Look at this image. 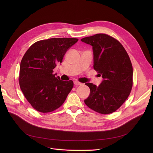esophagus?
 <instances>
[{"label": "esophagus", "instance_id": "esophagus-1", "mask_svg": "<svg viewBox=\"0 0 153 153\" xmlns=\"http://www.w3.org/2000/svg\"><path fill=\"white\" fill-rule=\"evenodd\" d=\"M74 84H75V85H82V83L78 82V81H75L74 82Z\"/></svg>", "mask_w": 153, "mask_h": 153}]
</instances>
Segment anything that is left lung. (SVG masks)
<instances>
[{
  "label": "left lung",
  "mask_w": 153,
  "mask_h": 153,
  "mask_svg": "<svg viewBox=\"0 0 153 153\" xmlns=\"http://www.w3.org/2000/svg\"><path fill=\"white\" fill-rule=\"evenodd\" d=\"M81 41L92 47L94 69L103 78L99 86L85 84L91 93L84 102L96 112L113 113L124 103L132 89L130 59L121 43L109 35L96 34Z\"/></svg>",
  "instance_id": "obj_1"
}]
</instances>
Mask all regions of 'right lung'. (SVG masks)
Masks as SVG:
<instances>
[{
  "label": "right lung",
  "instance_id": "1",
  "mask_svg": "<svg viewBox=\"0 0 153 153\" xmlns=\"http://www.w3.org/2000/svg\"><path fill=\"white\" fill-rule=\"evenodd\" d=\"M76 38H50L32 45L23 57L19 84L29 103L42 113L59 108L73 87L72 80L62 81L53 69L62 62L67 50Z\"/></svg>",
  "mask_w": 153,
  "mask_h": 153
}]
</instances>
